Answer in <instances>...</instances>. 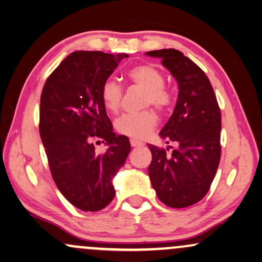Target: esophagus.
Returning a JSON list of instances; mask_svg holds the SVG:
<instances>
[{"instance_id": "1", "label": "esophagus", "mask_w": 262, "mask_h": 262, "mask_svg": "<svg viewBox=\"0 0 262 262\" xmlns=\"http://www.w3.org/2000/svg\"><path fill=\"white\" fill-rule=\"evenodd\" d=\"M130 145L132 147H141V146H144L141 141L137 140V139H130Z\"/></svg>"}]
</instances>
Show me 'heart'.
I'll list each match as a JSON object with an SVG mask.
<instances>
[{
  "instance_id": "b5f03b06",
  "label": "heart",
  "mask_w": 262,
  "mask_h": 262,
  "mask_svg": "<svg viewBox=\"0 0 262 262\" xmlns=\"http://www.w3.org/2000/svg\"><path fill=\"white\" fill-rule=\"evenodd\" d=\"M129 81L145 90L144 105H153L157 110L164 111L171 105V93L164 87L165 78L158 68L149 64H140L127 73ZM123 89L116 80L107 79L100 89V99L105 109L111 114L120 110ZM157 124V115L152 110L124 114L115 122L118 133L133 139H144Z\"/></svg>"
}]
</instances>
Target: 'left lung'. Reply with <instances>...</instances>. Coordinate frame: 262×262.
I'll return each mask as SVG.
<instances>
[{
  "mask_svg": "<svg viewBox=\"0 0 262 262\" xmlns=\"http://www.w3.org/2000/svg\"><path fill=\"white\" fill-rule=\"evenodd\" d=\"M158 57L176 79L179 96L159 135L176 147L148 145V176L157 196L172 208L191 206L210 189L221 160L222 116L213 87L204 71L175 49L146 52ZM172 148L171 146H169Z\"/></svg>",
  "mask_w": 262,
  "mask_h": 262,
  "instance_id": "left-lung-1",
  "label": "left lung"
}]
</instances>
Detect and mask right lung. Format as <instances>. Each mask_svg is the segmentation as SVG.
I'll use <instances>...</instances> for the list:
<instances>
[{"label": "right lung", "mask_w": 262, "mask_h": 262, "mask_svg": "<svg viewBox=\"0 0 262 262\" xmlns=\"http://www.w3.org/2000/svg\"><path fill=\"white\" fill-rule=\"evenodd\" d=\"M127 54L75 51L51 73L43 87L39 133L56 186L73 206L97 212L115 196L113 180L130 152L127 137L113 132L100 99L103 82ZM93 137L108 149L97 155Z\"/></svg>", "instance_id": "1"}]
</instances>
